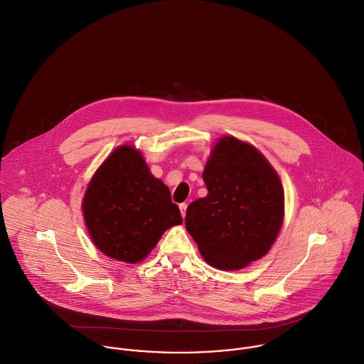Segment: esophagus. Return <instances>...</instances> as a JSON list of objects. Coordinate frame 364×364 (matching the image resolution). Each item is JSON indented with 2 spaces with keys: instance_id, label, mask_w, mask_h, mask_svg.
Returning a JSON list of instances; mask_svg holds the SVG:
<instances>
[{
  "instance_id": "1",
  "label": "esophagus",
  "mask_w": 364,
  "mask_h": 364,
  "mask_svg": "<svg viewBox=\"0 0 364 364\" xmlns=\"http://www.w3.org/2000/svg\"><path fill=\"white\" fill-rule=\"evenodd\" d=\"M186 211H187V204H186V203L180 204V213H181V217H183V218L186 217Z\"/></svg>"
}]
</instances>
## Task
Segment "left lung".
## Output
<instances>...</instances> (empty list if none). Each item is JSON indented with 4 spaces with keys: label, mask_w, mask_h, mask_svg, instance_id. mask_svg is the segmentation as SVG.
<instances>
[{
    "label": "left lung",
    "mask_w": 364,
    "mask_h": 364,
    "mask_svg": "<svg viewBox=\"0 0 364 364\" xmlns=\"http://www.w3.org/2000/svg\"><path fill=\"white\" fill-rule=\"evenodd\" d=\"M203 178L208 194L188 205L186 228L204 260L240 270L263 257L284 218V190L273 166L255 146L223 136Z\"/></svg>",
    "instance_id": "1"
}]
</instances>
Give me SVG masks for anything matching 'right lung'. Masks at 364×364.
I'll list each match as a JSON object with an SVG mask.
<instances>
[{
    "mask_svg": "<svg viewBox=\"0 0 364 364\" xmlns=\"http://www.w3.org/2000/svg\"><path fill=\"white\" fill-rule=\"evenodd\" d=\"M82 215L94 245L108 257L142 262L171 226L183 223L170 190L134 146L117 147L92 176Z\"/></svg>",
    "mask_w": 364,
    "mask_h": 364,
    "instance_id": "1",
    "label": "right lung"
}]
</instances>
